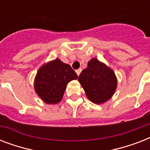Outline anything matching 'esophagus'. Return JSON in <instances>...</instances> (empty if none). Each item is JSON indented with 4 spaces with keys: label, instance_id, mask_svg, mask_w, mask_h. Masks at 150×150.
<instances>
[{
    "label": "esophagus",
    "instance_id": "34e87169",
    "mask_svg": "<svg viewBox=\"0 0 150 150\" xmlns=\"http://www.w3.org/2000/svg\"><path fill=\"white\" fill-rule=\"evenodd\" d=\"M76 71V74H77L78 75H80V73H81V71H82V69L81 68H79V69H77V70L75 71Z\"/></svg>",
    "mask_w": 150,
    "mask_h": 150
}]
</instances>
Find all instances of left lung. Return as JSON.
I'll return each mask as SVG.
<instances>
[{
    "instance_id": "1",
    "label": "left lung",
    "mask_w": 150,
    "mask_h": 150,
    "mask_svg": "<svg viewBox=\"0 0 150 150\" xmlns=\"http://www.w3.org/2000/svg\"><path fill=\"white\" fill-rule=\"evenodd\" d=\"M78 80L87 98L96 104L109 100L117 86V79L113 69L95 57L88 62L87 68L81 72Z\"/></svg>"
}]
</instances>
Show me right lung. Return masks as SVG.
<instances>
[{"label": "right lung", "instance_id": "obj_1", "mask_svg": "<svg viewBox=\"0 0 150 150\" xmlns=\"http://www.w3.org/2000/svg\"><path fill=\"white\" fill-rule=\"evenodd\" d=\"M77 79V74L69 64L56 58L39 68L34 79V89L44 103L57 104L63 98L68 82Z\"/></svg>", "mask_w": 150, "mask_h": 150}]
</instances>
